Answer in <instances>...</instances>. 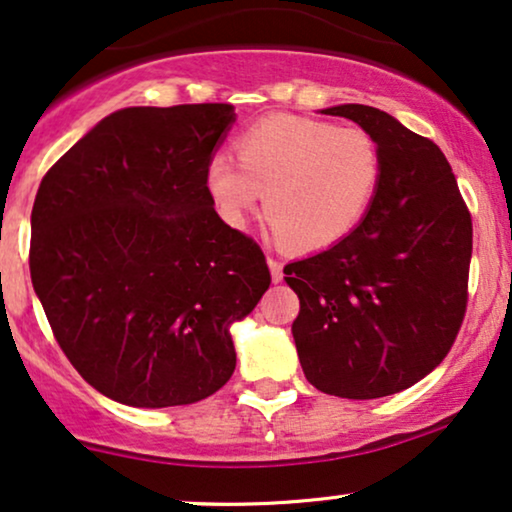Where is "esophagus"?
<instances>
[{"instance_id": "obj_1", "label": "esophagus", "mask_w": 512, "mask_h": 512, "mask_svg": "<svg viewBox=\"0 0 512 512\" xmlns=\"http://www.w3.org/2000/svg\"><path fill=\"white\" fill-rule=\"evenodd\" d=\"M269 269H271V278H274V283L283 281V264L274 260V257H269Z\"/></svg>"}]
</instances>
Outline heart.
<instances>
[{"label":"heart","mask_w":512,"mask_h":512,"mask_svg":"<svg viewBox=\"0 0 512 512\" xmlns=\"http://www.w3.org/2000/svg\"><path fill=\"white\" fill-rule=\"evenodd\" d=\"M238 163L212 155L205 189L224 222L243 226L260 208L276 234L300 250H321L357 229L383 181V151L364 127L274 115L238 137Z\"/></svg>","instance_id":"b5f03b06"}]
</instances>
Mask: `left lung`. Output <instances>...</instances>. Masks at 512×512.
Wrapping results in <instances>:
<instances>
[{"mask_svg": "<svg viewBox=\"0 0 512 512\" xmlns=\"http://www.w3.org/2000/svg\"><path fill=\"white\" fill-rule=\"evenodd\" d=\"M321 113L371 132L385 170L352 234L283 269L300 297L293 338L316 390L378 399L416 385L454 345L468 307L472 219L430 139L361 103Z\"/></svg>", "mask_w": 512, "mask_h": 512, "instance_id": "1", "label": "left lung"}]
</instances>
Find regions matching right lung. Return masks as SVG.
<instances>
[{"label":"right lung","instance_id":"1","mask_svg":"<svg viewBox=\"0 0 512 512\" xmlns=\"http://www.w3.org/2000/svg\"><path fill=\"white\" fill-rule=\"evenodd\" d=\"M231 103L122 108L44 174L30 276L94 390L139 409L193 404L236 368L229 326L269 288L260 245L217 215L205 167Z\"/></svg>","mask_w":512,"mask_h":512}]
</instances>
